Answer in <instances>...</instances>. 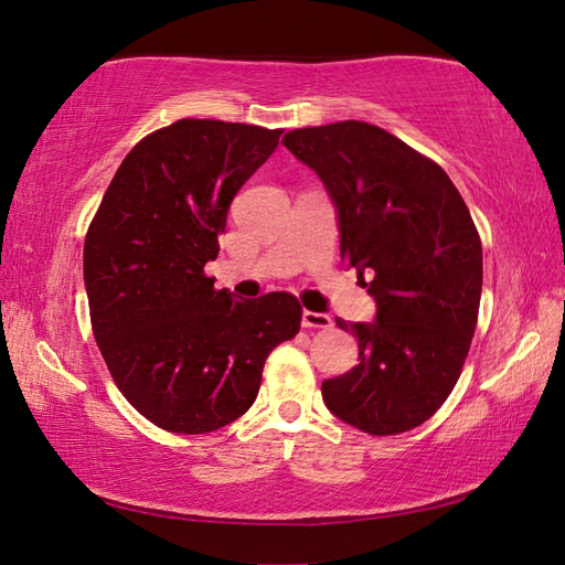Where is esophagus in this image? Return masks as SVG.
I'll return each mask as SVG.
<instances>
[{
	"label": "esophagus",
	"mask_w": 565,
	"mask_h": 565,
	"mask_svg": "<svg viewBox=\"0 0 565 565\" xmlns=\"http://www.w3.org/2000/svg\"><path fill=\"white\" fill-rule=\"evenodd\" d=\"M301 326L303 328H320V330H328L332 328V318L328 313H313V310H303L301 316Z\"/></svg>",
	"instance_id": "34e87169"
}]
</instances>
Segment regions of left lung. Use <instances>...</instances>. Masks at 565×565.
Instances as JSON below:
<instances>
[{
    "instance_id": "obj_1",
    "label": "left lung",
    "mask_w": 565,
    "mask_h": 565,
    "mask_svg": "<svg viewBox=\"0 0 565 565\" xmlns=\"http://www.w3.org/2000/svg\"><path fill=\"white\" fill-rule=\"evenodd\" d=\"M338 211L340 255L376 301L374 322H344L359 364L322 381L328 411L366 435H398L439 411L476 332L483 247L447 172L364 121L284 136Z\"/></svg>"
}]
</instances>
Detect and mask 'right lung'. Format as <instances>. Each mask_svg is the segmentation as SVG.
<instances>
[{
    "label": "right lung",
    "instance_id": "add662e5",
    "mask_svg": "<svg viewBox=\"0 0 565 565\" xmlns=\"http://www.w3.org/2000/svg\"><path fill=\"white\" fill-rule=\"evenodd\" d=\"M281 130L182 118L118 167L84 239L94 338L116 386L150 423L206 435L255 403L276 344L296 338L291 294L235 298L203 274L227 209Z\"/></svg>",
    "mask_w": 565,
    "mask_h": 565
}]
</instances>
